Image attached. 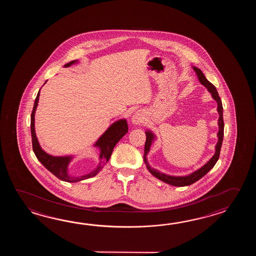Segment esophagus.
Instances as JSON below:
<instances>
[{
	"label": "esophagus",
	"mask_w": 256,
	"mask_h": 256,
	"mask_svg": "<svg viewBox=\"0 0 256 256\" xmlns=\"http://www.w3.org/2000/svg\"><path fill=\"white\" fill-rule=\"evenodd\" d=\"M144 120V117H142V115L140 112H136L134 114L132 115V124H140Z\"/></svg>",
	"instance_id": "obj_1"
}]
</instances>
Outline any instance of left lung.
Listing matches in <instances>:
<instances>
[{
    "label": "left lung",
    "mask_w": 256,
    "mask_h": 256,
    "mask_svg": "<svg viewBox=\"0 0 256 256\" xmlns=\"http://www.w3.org/2000/svg\"><path fill=\"white\" fill-rule=\"evenodd\" d=\"M193 70L196 72V76L202 85H204L207 88L208 90L210 92L212 98L217 102L218 104V142L215 146V154L212 158L210 159V161H208L202 168L196 170L195 172L184 176H170V174H164L161 173L160 171H158L156 169H154L149 166V164L147 162L146 156L147 154L150 151V147L152 144V141L156 139V136L152 134L151 130H146V141L144 144V163L146 164V168L149 172L156 176L158 180L163 181L166 184L169 185L174 186H190L193 183H195L196 181L200 180L208 172L213 168V166H215V164L217 163L218 158H220V148L222 144L223 134H224V122H223V108L222 104V100L218 96L217 90L212 83L208 80L205 75L202 73V71L198 68L196 66H193Z\"/></svg>",
    "instance_id": "8db88e82"
}]
</instances>
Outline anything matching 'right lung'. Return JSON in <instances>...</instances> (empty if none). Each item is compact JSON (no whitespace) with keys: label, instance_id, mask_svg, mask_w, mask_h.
<instances>
[{"label":"right lung","instance_id":"obj_1","mask_svg":"<svg viewBox=\"0 0 256 256\" xmlns=\"http://www.w3.org/2000/svg\"><path fill=\"white\" fill-rule=\"evenodd\" d=\"M78 60H73L70 63L66 64L65 66L75 64ZM40 90L38 93V96L34 100L33 110L31 114V136H32V146L33 150L36 158L38 159L41 164L46 168L50 171L52 174L56 176L60 180H63L66 182L75 183L82 180H87L90 178H92L98 174V172L102 169L104 164L109 161L110 158L112 156V150L114 148L116 144L120 141V139L126 136V132H128V124L126 119L117 120L114 122L109 128L106 130L102 136H100L94 144V146L100 148V162L98 164V168L95 169L90 174L82 176H71L68 173V166L70 163L72 156H53L44 151L39 144L38 140L36 136L34 130V114L36 110L38 105L39 94Z\"/></svg>","mask_w":256,"mask_h":256}]
</instances>
